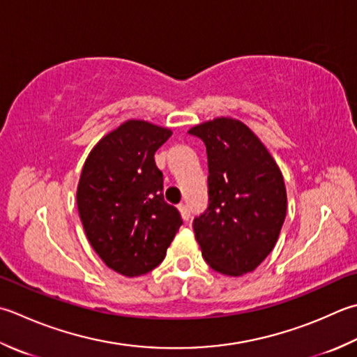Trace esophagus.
<instances>
[{
	"label": "esophagus",
	"mask_w": 357,
	"mask_h": 357,
	"mask_svg": "<svg viewBox=\"0 0 357 357\" xmlns=\"http://www.w3.org/2000/svg\"><path fill=\"white\" fill-rule=\"evenodd\" d=\"M178 208H179V212H181V216H183L185 221L190 218V207H188L187 204H179Z\"/></svg>",
	"instance_id": "1"
}]
</instances>
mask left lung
<instances>
[{
	"instance_id": "obj_1",
	"label": "left lung",
	"mask_w": 357,
	"mask_h": 357,
	"mask_svg": "<svg viewBox=\"0 0 357 357\" xmlns=\"http://www.w3.org/2000/svg\"><path fill=\"white\" fill-rule=\"evenodd\" d=\"M207 153L208 206L193 220L202 258L220 274L254 271L274 249L286 216L284 181L246 125L220 117L197 125Z\"/></svg>"
}]
</instances>
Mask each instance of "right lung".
<instances>
[{
  "mask_svg": "<svg viewBox=\"0 0 357 357\" xmlns=\"http://www.w3.org/2000/svg\"><path fill=\"white\" fill-rule=\"evenodd\" d=\"M169 128L128 121L89 153L77 187L83 229L102 261L127 277L144 275L164 260L183 225L164 201L155 153Z\"/></svg>",
  "mask_w": 357,
  "mask_h": 357,
  "instance_id": "right-lung-1",
  "label": "right lung"
}]
</instances>
